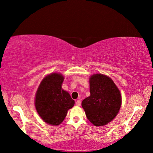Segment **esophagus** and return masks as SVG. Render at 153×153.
I'll return each mask as SVG.
<instances>
[{
	"instance_id": "esophagus-1",
	"label": "esophagus",
	"mask_w": 153,
	"mask_h": 153,
	"mask_svg": "<svg viewBox=\"0 0 153 153\" xmlns=\"http://www.w3.org/2000/svg\"><path fill=\"white\" fill-rule=\"evenodd\" d=\"M76 106H78V107H79V106L81 105V100H77L76 102Z\"/></svg>"
}]
</instances>
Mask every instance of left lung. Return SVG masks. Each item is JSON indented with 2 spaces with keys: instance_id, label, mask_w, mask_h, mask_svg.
Here are the masks:
<instances>
[{
  "instance_id": "left-lung-1",
  "label": "left lung",
  "mask_w": 153,
  "mask_h": 153,
  "mask_svg": "<svg viewBox=\"0 0 153 153\" xmlns=\"http://www.w3.org/2000/svg\"><path fill=\"white\" fill-rule=\"evenodd\" d=\"M90 96L82 102V108L90 122L102 126L111 122L121 106L120 90L109 77L97 74L90 77Z\"/></svg>"
}]
</instances>
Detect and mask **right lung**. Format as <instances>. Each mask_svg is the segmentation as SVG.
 <instances>
[{
  "label": "right lung",
  "instance_id": "add662e5",
  "mask_svg": "<svg viewBox=\"0 0 153 153\" xmlns=\"http://www.w3.org/2000/svg\"><path fill=\"white\" fill-rule=\"evenodd\" d=\"M63 80L61 74H49L42 80L36 93V109L42 120L51 126L63 122L67 111L75 104L70 94L62 89Z\"/></svg>",
  "mask_w": 153,
  "mask_h": 153
}]
</instances>
